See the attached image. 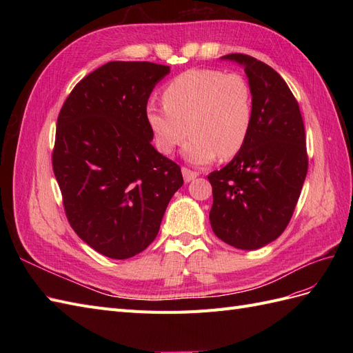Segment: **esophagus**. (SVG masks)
<instances>
[{
  "instance_id": "1",
  "label": "esophagus",
  "mask_w": 353,
  "mask_h": 353,
  "mask_svg": "<svg viewBox=\"0 0 353 353\" xmlns=\"http://www.w3.org/2000/svg\"><path fill=\"white\" fill-rule=\"evenodd\" d=\"M183 175L185 183H190V181H193L194 178L199 176V172H194V170H191L188 168H183Z\"/></svg>"
}]
</instances>
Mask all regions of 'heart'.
I'll return each mask as SVG.
<instances>
[{
    "label": "heart",
    "mask_w": 353,
    "mask_h": 353,
    "mask_svg": "<svg viewBox=\"0 0 353 353\" xmlns=\"http://www.w3.org/2000/svg\"><path fill=\"white\" fill-rule=\"evenodd\" d=\"M165 105L148 103L145 122L154 147L165 156L185 141L184 156L194 165L231 159L241 152L253 123V94L240 73L190 69L166 83Z\"/></svg>",
    "instance_id": "obj_1"
}]
</instances>
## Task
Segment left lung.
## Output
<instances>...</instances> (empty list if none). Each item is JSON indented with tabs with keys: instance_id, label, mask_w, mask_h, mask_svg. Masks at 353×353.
Wrapping results in <instances>:
<instances>
[{
	"instance_id": "left-lung-1",
	"label": "left lung",
	"mask_w": 353,
	"mask_h": 353,
	"mask_svg": "<svg viewBox=\"0 0 353 353\" xmlns=\"http://www.w3.org/2000/svg\"><path fill=\"white\" fill-rule=\"evenodd\" d=\"M244 68L253 94V123L241 152L208 175L218 239L254 250L279 239L290 222L307 172L301 110L285 81L252 56H223Z\"/></svg>"
}]
</instances>
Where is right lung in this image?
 Here are the masks:
<instances>
[{
    "mask_svg": "<svg viewBox=\"0 0 353 353\" xmlns=\"http://www.w3.org/2000/svg\"><path fill=\"white\" fill-rule=\"evenodd\" d=\"M169 66L109 61L81 79L57 117L52 170L73 231L128 259L156 239L181 168L152 145L145 105Z\"/></svg>",
    "mask_w": 353,
    "mask_h": 353,
    "instance_id": "obj_1",
    "label": "right lung"
}]
</instances>
